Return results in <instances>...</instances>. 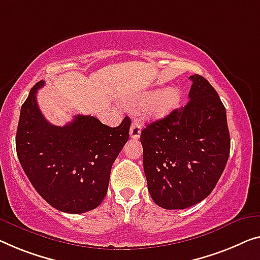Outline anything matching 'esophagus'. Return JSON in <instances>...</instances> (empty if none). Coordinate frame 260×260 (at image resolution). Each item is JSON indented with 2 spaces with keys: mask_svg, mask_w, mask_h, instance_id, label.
<instances>
[{
  "mask_svg": "<svg viewBox=\"0 0 260 260\" xmlns=\"http://www.w3.org/2000/svg\"><path fill=\"white\" fill-rule=\"evenodd\" d=\"M140 134H141L140 122H139L138 120H133V122H132V125H131V129H129L131 138L139 139V138H140Z\"/></svg>",
  "mask_w": 260,
  "mask_h": 260,
  "instance_id": "34e87169",
  "label": "esophagus"
}]
</instances>
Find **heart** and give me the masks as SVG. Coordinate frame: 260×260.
Listing matches in <instances>:
<instances>
[{"mask_svg": "<svg viewBox=\"0 0 260 260\" xmlns=\"http://www.w3.org/2000/svg\"><path fill=\"white\" fill-rule=\"evenodd\" d=\"M181 102V92L176 87H167L158 92H146L129 99L127 105L132 108L142 107L150 118L160 119L168 115Z\"/></svg>", "mask_w": 260, "mask_h": 260, "instance_id": "b5f03b06", "label": "heart"}]
</instances>
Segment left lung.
Returning a JSON list of instances; mask_svg holds the SVG:
<instances>
[{
	"label": "left lung",
	"instance_id": "left-lung-1",
	"mask_svg": "<svg viewBox=\"0 0 260 260\" xmlns=\"http://www.w3.org/2000/svg\"><path fill=\"white\" fill-rule=\"evenodd\" d=\"M187 105L141 132L148 191L158 207L195 205L214 190L230 154L226 111L211 84L189 77Z\"/></svg>",
	"mask_w": 260,
	"mask_h": 260
}]
</instances>
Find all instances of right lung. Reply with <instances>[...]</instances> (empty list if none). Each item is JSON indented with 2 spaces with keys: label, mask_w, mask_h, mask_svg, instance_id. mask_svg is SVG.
<instances>
[{
  "label": "right lung",
  "mask_w": 260,
  "mask_h": 260,
  "mask_svg": "<svg viewBox=\"0 0 260 260\" xmlns=\"http://www.w3.org/2000/svg\"><path fill=\"white\" fill-rule=\"evenodd\" d=\"M41 80L21 107L16 152L25 175L51 207L68 214L95 209L107 193L112 165L129 138L131 120L118 127L91 115H76L63 127L46 120L36 94Z\"/></svg>",
  "instance_id": "add662e5"
}]
</instances>
